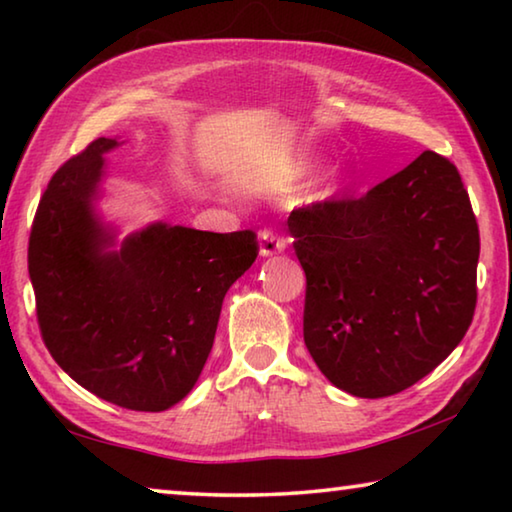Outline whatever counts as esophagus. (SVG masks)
<instances>
[{"label": "esophagus", "mask_w": 512, "mask_h": 512, "mask_svg": "<svg viewBox=\"0 0 512 512\" xmlns=\"http://www.w3.org/2000/svg\"><path fill=\"white\" fill-rule=\"evenodd\" d=\"M284 248H287V239L277 235L275 230H262V235H259V255L271 257L275 253H282Z\"/></svg>", "instance_id": "1"}]
</instances>
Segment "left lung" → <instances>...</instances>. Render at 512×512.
<instances>
[{"label":"left lung","instance_id":"obj_1","mask_svg":"<svg viewBox=\"0 0 512 512\" xmlns=\"http://www.w3.org/2000/svg\"><path fill=\"white\" fill-rule=\"evenodd\" d=\"M289 232L307 275L305 345L341 391L402 393L463 341L479 225L443 155L424 151L359 198L300 207Z\"/></svg>","mask_w":512,"mask_h":512}]
</instances>
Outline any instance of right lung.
Here are the masks:
<instances>
[{
  "mask_svg": "<svg viewBox=\"0 0 512 512\" xmlns=\"http://www.w3.org/2000/svg\"><path fill=\"white\" fill-rule=\"evenodd\" d=\"M99 137L51 176L29 237L42 341L76 384L131 411L158 413L192 391L228 289L257 259L253 230L151 223L119 250L92 210Z\"/></svg>",
  "mask_w": 512,
  "mask_h": 512,
  "instance_id": "obj_1",
  "label": "right lung"
}]
</instances>
